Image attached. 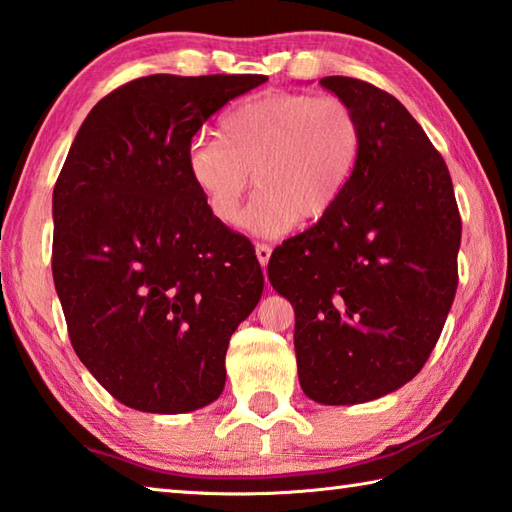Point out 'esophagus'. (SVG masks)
Wrapping results in <instances>:
<instances>
[{"mask_svg": "<svg viewBox=\"0 0 512 512\" xmlns=\"http://www.w3.org/2000/svg\"><path fill=\"white\" fill-rule=\"evenodd\" d=\"M271 253H273V248L268 246V244H255V255H257L259 264H262V266L268 264V259H271Z\"/></svg>", "mask_w": 512, "mask_h": 512, "instance_id": "obj_1", "label": "esophagus"}]
</instances>
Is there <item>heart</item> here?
I'll use <instances>...</instances> for the list:
<instances>
[{"instance_id": "heart-1", "label": "heart", "mask_w": 512, "mask_h": 512, "mask_svg": "<svg viewBox=\"0 0 512 512\" xmlns=\"http://www.w3.org/2000/svg\"><path fill=\"white\" fill-rule=\"evenodd\" d=\"M362 123L347 100L266 91L219 118V138L199 136L185 152V172L219 224L232 226L253 174L259 192L241 224L277 237L302 217L329 215L362 154Z\"/></svg>"}]
</instances>
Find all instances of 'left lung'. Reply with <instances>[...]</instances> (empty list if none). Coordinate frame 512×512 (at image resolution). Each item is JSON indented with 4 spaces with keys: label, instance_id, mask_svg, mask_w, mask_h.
I'll return each instance as SVG.
<instances>
[{
    "label": "left lung",
    "instance_id": "obj_1",
    "mask_svg": "<svg viewBox=\"0 0 512 512\" xmlns=\"http://www.w3.org/2000/svg\"><path fill=\"white\" fill-rule=\"evenodd\" d=\"M320 85L356 109L362 154L347 190L268 262L295 311L297 376L322 405L385 396L423 369L457 293L461 217L443 156L392 94Z\"/></svg>",
    "mask_w": 512,
    "mask_h": 512
}]
</instances>
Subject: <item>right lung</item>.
<instances>
[{
    "label": "right lung",
    "instance_id": "add662e5",
    "mask_svg": "<svg viewBox=\"0 0 512 512\" xmlns=\"http://www.w3.org/2000/svg\"><path fill=\"white\" fill-rule=\"evenodd\" d=\"M266 76L170 73L111 91L78 129L53 188V282L71 345L127 407L217 401L226 351L264 291L246 237L210 215L185 172L206 120Z\"/></svg>",
    "mask_w": 512,
    "mask_h": 512
}]
</instances>
